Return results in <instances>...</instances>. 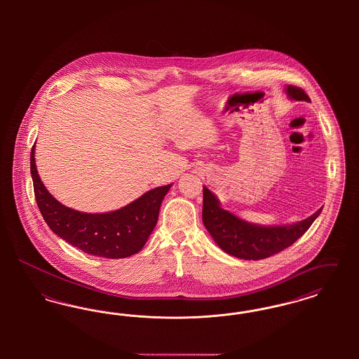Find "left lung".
Masks as SVG:
<instances>
[{"label": "left lung", "mask_w": 359, "mask_h": 359, "mask_svg": "<svg viewBox=\"0 0 359 359\" xmlns=\"http://www.w3.org/2000/svg\"><path fill=\"white\" fill-rule=\"evenodd\" d=\"M285 93L290 100L309 102L307 94L302 88L287 86ZM322 210L323 207L299 222L274 226L258 224L224 210L217 195L203 186L202 219L207 231L224 253L241 259H262L287 249L307 231Z\"/></svg>", "instance_id": "1"}]
</instances>
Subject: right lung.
<instances>
[{"mask_svg": "<svg viewBox=\"0 0 359 359\" xmlns=\"http://www.w3.org/2000/svg\"><path fill=\"white\" fill-rule=\"evenodd\" d=\"M37 207L52 231L87 255L125 258L138 253L154 231L164 196L172 184L156 187L129 205L109 212H82L56 201L43 184L31 152Z\"/></svg>", "mask_w": 359, "mask_h": 359, "instance_id": "1", "label": "right lung"}]
</instances>
